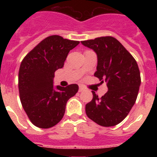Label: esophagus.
Returning <instances> with one entry per match:
<instances>
[{"instance_id": "obj_1", "label": "esophagus", "mask_w": 157, "mask_h": 157, "mask_svg": "<svg viewBox=\"0 0 157 157\" xmlns=\"http://www.w3.org/2000/svg\"><path fill=\"white\" fill-rule=\"evenodd\" d=\"M83 90H84V88H83L82 86H80V88H79V93H81V92H83Z\"/></svg>"}]
</instances>
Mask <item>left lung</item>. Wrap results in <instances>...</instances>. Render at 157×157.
I'll return each mask as SVG.
<instances>
[{
	"instance_id": "8db88e82",
	"label": "left lung",
	"mask_w": 157,
	"mask_h": 157,
	"mask_svg": "<svg viewBox=\"0 0 157 157\" xmlns=\"http://www.w3.org/2000/svg\"><path fill=\"white\" fill-rule=\"evenodd\" d=\"M97 55L94 76L106 82L108 91L99 98L92 92L93 99L86 105L89 118L103 127L119 124L134 105L140 85L138 65L121 42L112 36L82 41Z\"/></svg>"
}]
</instances>
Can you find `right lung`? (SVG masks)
I'll return each mask as SVG.
<instances>
[{"instance_id":"add662e5","label":"right lung","mask_w":157,"mask_h":157,"mask_svg":"<svg viewBox=\"0 0 157 157\" xmlns=\"http://www.w3.org/2000/svg\"><path fill=\"white\" fill-rule=\"evenodd\" d=\"M80 43L57 35L48 36L30 51L22 61L18 87L22 105L31 122L40 128L56 125L65 112L67 100L78 85H53L55 72L62 68L69 52Z\"/></svg>"}]
</instances>
